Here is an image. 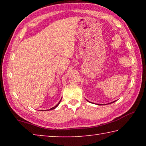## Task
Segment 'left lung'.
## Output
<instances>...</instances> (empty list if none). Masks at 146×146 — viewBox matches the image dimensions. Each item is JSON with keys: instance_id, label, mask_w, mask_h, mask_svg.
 <instances>
[{"instance_id": "left-lung-1", "label": "left lung", "mask_w": 146, "mask_h": 146, "mask_svg": "<svg viewBox=\"0 0 146 146\" xmlns=\"http://www.w3.org/2000/svg\"><path fill=\"white\" fill-rule=\"evenodd\" d=\"M87 101H88V100H87ZM88 102H90V101H88ZM115 102V101H113V102H111V103H110V104H111V103H113V102ZM100 105V104H99ZM100 105H102V104H100Z\"/></svg>"}]
</instances>
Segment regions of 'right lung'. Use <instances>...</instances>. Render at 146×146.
<instances>
[{
    "instance_id": "1",
    "label": "right lung",
    "mask_w": 146,
    "mask_h": 146,
    "mask_svg": "<svg viewBox=\"0 0 146 146\" xmlns=\"http://www.w3.org/2000/svg\"><path fill=\"white\" fill-rule=\"evenodd\" d=\"M60 101H61V100L59 101V102L57 104H56L55 106H54L53 108H51V109H49V110H54V109H55L56 107H57V106L59 105V104H60Z\"/></svg>"
}]
</instances>
